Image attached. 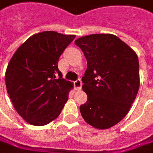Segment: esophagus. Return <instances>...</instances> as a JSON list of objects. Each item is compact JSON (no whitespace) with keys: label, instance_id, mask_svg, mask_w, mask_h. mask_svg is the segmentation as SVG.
Segmentation results:
<instances>
[{"label":"esophagus","instance_id":"esophagus-1","mask_svg":"<svg viewBox=\"0 0 153 153\" xmlns=\"http://www.w3.org/2000/svg\"><path fill=\"white\" fill-rule=\"evenodd\" d=\"M74 85L76 90H80L81 88H82V81L80 79H78L74 82Z\"/></svg>","mask_w":153,"mask_h":153}]
</instances>
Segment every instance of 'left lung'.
I'll return each mask as SVG.
<instances>
[{
  "label": "left lung",
  "instance_id": "obj_1",
  "mask_svg": "<svg viewBox=\"0 0 153 153\" xmlns=\"http://www.w3.org/2000/svg\"><path fill=\"white\" fill-rule=\"evenodd\" d=\"M87 61L82 77L86 103L80 112L86 123L107 129L120 122L130 110L140 85L138 56L112 34H92L74 41Z\"/></svg>",
  "mask_w": 153,
  "mask_h": 153
}]
</instances>
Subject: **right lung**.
I'll list each match as a JSON object with an SVG mask.
<instances>
[{
  "label": "right lung",
  "mask_w": 153,
  "mask_h": 153,
  "mask_svg": "<svg viewBox=\"0 0 153 153\" xmlns=\"http://www.w3.org/2000/svg\"><path fill=\"white\" fill-rule=\"evenodd\" d=\"M74 38L53 31L36 33L19 47L8 63L7 93L15 110L29 124L51 123L68 101L73 84L62 79L57 63Z\"/></svg>",
  "instance_id": "1"
}]
</instances>
